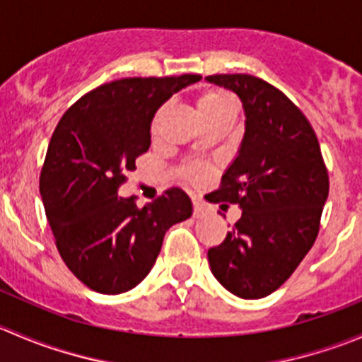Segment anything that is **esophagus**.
Here are the masks:
<instances>
[{
  "label": "esophagus",
  "instance_id": "esophagus-1",
  "mask_svg": "<svg viewBox=\"0 0 362 362\" xmlns=\"http://www.w3.org/2000/svg\"><path fill=\"white\" fill-rule=\"evenodd\" d=\"M192 208H194V217H202V215H204L208 211L206 204H204L202 199H192Z\"/></svg>",
  "mask_w": 362,
  "mask_h": 362
}]
</instances>
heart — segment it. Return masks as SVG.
Segmentation results:
<instances>
[{
	"label": "heart",
	"instance_id": "heart-1",
	"mask_svg": "<svg viewBox=\"0 0 362 362\" xmlns=\"http://www.w3.org/2000/svg\"><path fill=\"white\" fill-rule=\"evenodd\" d=\"M229 108H235V101H233L231 94L221 89H206L198 100V112L202 115V119L229 110ZM199 173L202 171L198 168L192 170V177H199Z\"/></svg>",
	"mask_w": 362,
	"mask_h": 362
}]
</instances>
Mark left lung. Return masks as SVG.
Wrapping results in <instances>:
<instances>
[{
  "label": "left lung",
  "instance_id": "obj_1",
  "mask_svg": "<svg viewBox=\"0 0 362 362\" xmlns=\"http://www.w3.org/2000/svg\"><path fill=\"white\" fill-rule=\"evenodd\" d=\"M208 82L240 96L245 136L210 203H231L242 217L224 242L208 250L211 273L235 296L259 299L294 273L320 228L329 177L305 113L275 86L247 73Z\"/></svg>",
  "mask_w": 362,
  "mask_h": 362
}]
</instances>
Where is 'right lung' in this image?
<instances>
[{
    "mask_svg": "<svg viewBox=\"0 0 362 362\" xmlns=\"http://www.w3.org/2000/svg\"><path fill=\"white\" fill-rule=\"evenodd\" d=\"M199 78L185 73L113 80L83 94L54 129L40 194L61 257L89 289L120 294L136 287L168 229L191 217V199L178 187L144 208L119 198V187L151 147L158 108Z\"/></svg>",
    "mask_w": 362,
    "mask_h": 362,
    "instance_id": "obj_1",
    "label": "right lung"
}]
</instances>
